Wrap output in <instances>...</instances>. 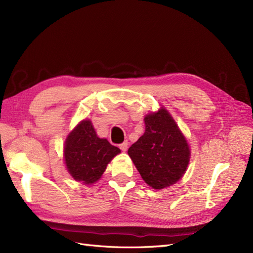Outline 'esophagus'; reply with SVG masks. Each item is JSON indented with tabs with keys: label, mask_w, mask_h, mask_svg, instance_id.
I'll list each match as a JSON object with an SVG mask.
<instances>
[{
	"label": "esophagus",
	"mask_w": 253,
	"mask_h": 253,
	"mask_svg": "<svg viewBox=\"0 0 253 253\" xmlns=\"http://www.w3.org/2000/svg\"><path fill=\"white\" fill-rule=\"evenodd\" d=\"M119 148L122 152H126L127 150V141H125V142H122L121 144H119Z\"/></svg>",
	"instance_id": "esophagus-1"
}]
</instances>
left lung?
Here are the masks:
<instances>
[{
    "label": "left lung",
    "instance_id": "obj_1",
    "mask_svg": "<svg viewBox=\"0 0 253 253\" xmlns=\"http://www.w3.org/2000/svg\"><path fill=\"white\" fill-rule=\"evenodd\" d=\"M145 131L127 153L142 179L153 189L177 182L190 162L185 136L165 108L144 117Z\"/></svg>",
    "mask_w": 253,
    "mask_h": 253
}]
</instances>
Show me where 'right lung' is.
<instances>
[{"instance_id":"add662e5","label":"right lung","mask_w":253,"mask_h":253,"mask_svg":"<svg viewBox=\"0 0 253 253\" xmlns=\"http://www.w3.org/2000/svg\"><path fill=\"white\" fill-rule=\"evenodd\" d=\"M120 150L108 139L99 138L90 120H82L68 134L64 144L66 169L75 180L91 185L101 177Z\"/></svg>"}]
</instances>
